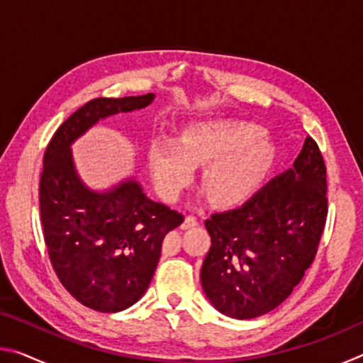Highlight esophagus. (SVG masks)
I'll use <instances>...</instances> for the list:
<instances>
[{
  "instance_id": "obj_1",
  "label": "esophagus",
  "mask_w": 363,
  "mask_h": 363,
  "mask_svg": "<svg viewBox=\"0 0 363 363\" xmlns=\"http://www.w3.org/2000/svg\"><path fill=\"white\" fill-rule=\"evenodd\" d=\"M199 225V219H196L194 214H187L186 219L182 223V229H192V227Z\"/></svg>"
}]
</instances>
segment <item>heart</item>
Wrapping results in <instances>:
<instances>
[{"instance_id":"1","label":"heart","mask_w":363,"mask_h":363,"mask_svg":"<svg viewBox=\"0 0 363 363\" xmlns=\"http://www.w3.org/2000/svg\"><path fill=\"white\" fill-rule=\"evenodd\" d=\"M150 169L167 200H177L206 163L203 184L220 206L247 201L272 164L274 149L262 130L240 120H208L189 125L179 143L160 138L150 144Z\"/></svg>"}]
</instances>
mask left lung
<instances>
[{"label":"left lung","instance_id":"left-lung-1","mask_svg":"<svg viewBox=\"0 0 363 363\" xmlns=\"http://www.w3.org/2000/svg\"><path fill=\"white\" fill-rule=\"evenodd\" d=\"M327 214V167L307 136L291 169L205 220L211 247L200 279L211 304L245 320L284 303L315 259Z\"/></svg>","mask_w":363,"mask_h":363}]
</instances>
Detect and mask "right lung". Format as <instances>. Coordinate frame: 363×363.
Masks as SVG:
<instances>
[{
    "instance_id": "right-lung-1",
    "label": "right lung",
    "mask_w": 363,
    "mask_h": 363,
    "mask_svg": "<svg viewBox=\"0 0 363 363\" xmlns=\"http://www.w3.org/2000/svg\"><path fill=\"white\" fill-rule=\"evenodd\" d=\"M152 101L149 93L86 102L54 133L43 158L40 213L49 261L65 290L97 312H120L139 301L164 235L184 216L150 200L134 181L107 194L91 192L73 168L70 144L99 118Z\"/></svg>"
}]
</instances>
